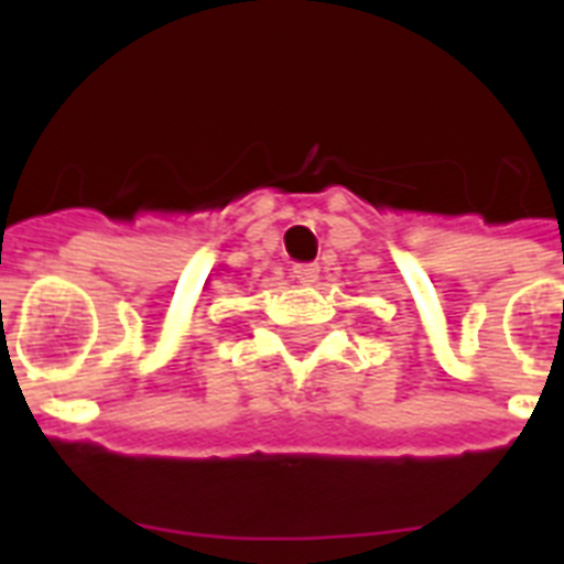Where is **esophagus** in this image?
I'll return each mask as SVG.
<instances>
[{"instance_id":"1","label":"esophagus","mask_w":564,"mask_h":564,"mask_svg":"<svg viewBox=\"0 0 564 564\" xmlns=\"http://www.w3.org/2000/svg\"><path fill=\"white\" fill-rule=\"evenodd\" d=\"M292 281H299L301 286H313V283L318 281V265L313 263L292 265Z\"/></svg>"}]
</instances>
